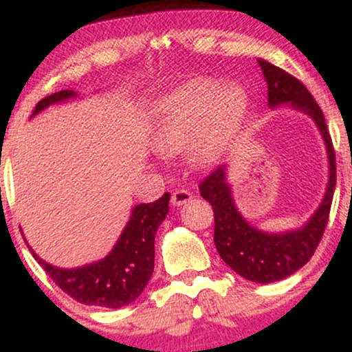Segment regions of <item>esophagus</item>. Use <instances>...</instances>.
Returning <instances> with one entry per match:
<instances>
[{"mask_svg": "<svg viewBox=\"0 0 352 352\" xmlns=\"http://www.w3.org/2000/svg\"><path fill=\"white\" fill-rule=\"evenodd\" d=\"M188 201H192V193L187 192V190H175V192L172 193V205L173 207H182V205L188 204Z\"/></svg>", "mask_w": 352, "mask_h": 352, "instance_id": "esophagus-1", "label": "esophagus"}]
</instances>
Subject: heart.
Listing matches in <instances>:
<instances>
[{
	"label": "heart",
	"mask_w": 352,
	"mask_h": 352,
	"mask_svg": "<svg viewBox=\"0 0 352 352\" xmlns=\"http://www.w3.org/2000/svg\"><path fill=\"white\" fill-rule=\"evenodd\" d=\"M248 107V94L238 84L223 86L212 78L190 79L153 104L151 145L157 153L168 155L188 144L190 164L212 167L220 162Z\"/></svg>",
	"instance_id": "obj_1"
}]
</instances>
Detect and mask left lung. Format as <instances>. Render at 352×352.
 <instances>
[{"label":"left lung","instance_id":"8db88e82","mask_svg":"<svg viewBox=\"0 0 352 352\" xmlns=\"http://www.w3.org/2000/svg\"><path fill=\"white\" fill-rule=\"evenodd\" d=\"M258 63L268 84V107L288 106L313 119L328 153V185L321 204L302 227L288 232H265L253 227L241 215L228 180L230 165L217 168L205 182H201L200 195L212 204L215 213L213 241L221 260L245 280L266 285L292 276L313 256L328 225L331 201L336 187V160L324 116L308 89L292 74L268 60L260 58Z\"/></svg>","mask_w":352,"mask_h":352}]
</instances>
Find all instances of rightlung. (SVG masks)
<instances>
[{"mask_svg": "<svg viewBox=\"0 0 352 352\" xmlns=\"http://www.w3.org/2000/svg\"><path fill=\"white\" fill-rule=\"evenodd\" d=\"M79 96L74 91L54 92L39 100L31 117L54 104L78 99ZM168 201L170 193H164L152 204L132 207L127 225L111 252L100 260L78 268H59L47 263L30 245L28 246L51 280L76 301L89 306L119 309L135 301L151 280L155 260V233L167 217Z\"/></svg>", "mask_w": 352, "mask_h": 352, "instance_id": "1", "label": "right lung"}]
</instances>
